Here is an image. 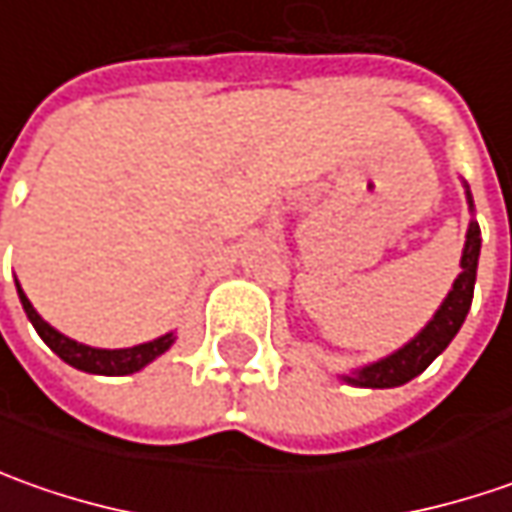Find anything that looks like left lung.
<instances>
[{
    "label": "left lung",
    "mask_w": 512,
    "mask_h": 512,
    "mask_svg": "<svg viewBox=\"0 0 512 512\" xmlns=\"http://www.w3.org/2000/svg\"><path fill=\"white\" fill-rule=\"evenodd\" d=\"M467 205L473 210V196L467 190ZM479 250H482V230L476 222L467 227V242L462 250V273L456 276L453 290L444 296L442 307L436 310V316L410 339L399 347L396 353L384 356L379 362L364 364L359 370H353L350 376H342L347 384L356 387H399V384L416 379L422 370L430 367V362L442 353L447 344L453 342V336L464 325V316L473 302V287H476V267H479Z\"/></svg>",
    "instance_id": "8db88e82"
}]
</instances>
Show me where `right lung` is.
<instances>
[{
    "mask_svg": "<svg viewBox=\"0 0 512 512\" xmlns=\"http://www.w3.org/2000/svg\"><path fill=\"white\" fill-rule=\"evenodd\" d=\"M16 290H19V302L28 313L30 325L36 327V333L42 336V342L48 344L50 350L68 362L70 367L76 370H85V373H99V376H128V373H136L142 370L145 364H150L153 359H159L170 344H173V333H165L159 339L145 344H133V347H119V350H105V347H90V344L76 342V339H68L65 333H59L56 327H50L36 310L30 305V299L25 296V290L16 282Z\"/></svg>",
    "mask_w": 512,
    "mask_h": 512,
    "instance_id": "1",
    "label": "right lung"
}]
</instances>
